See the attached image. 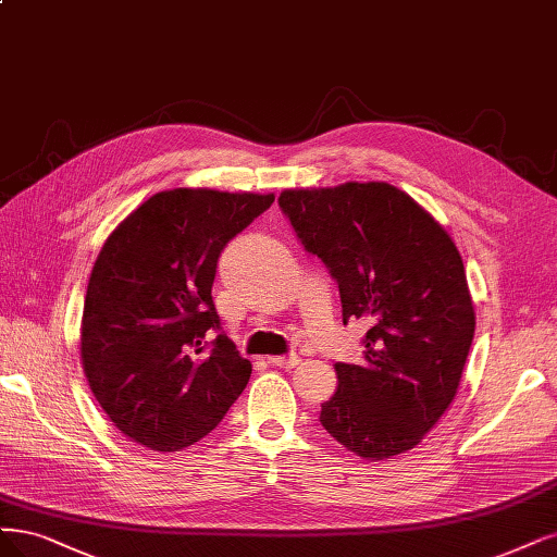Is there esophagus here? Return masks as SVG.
I'll return each instance as SVG.
<instances>
[{"label":"esophagus","mask_w":557,"mask_h":557,"mask_svg":"<svg viewBox=\"0 0 557 557\" xmlns=\"http://www.w3.org/2000/svg\"><path fill=\"white\" fill-rule=\"evenodd\" d=\"M299 361H301V357L299 355H283V357H270V363L272 367H278V369H295V367H299Z\"/></svg>","instance_id":"obj_1"}]
</instances>
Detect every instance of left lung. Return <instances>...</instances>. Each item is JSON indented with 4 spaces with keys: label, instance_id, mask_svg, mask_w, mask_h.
I'll list each match as a JSON object with an SVG mask.
<instances>
[{
    "label": "left lung",
    "instance_id": "8db88e82",
    "mask_svg": "<svg viewBox=\"0 0 557 557\" xmlns=\"http://www.w3.org/2000/svg\"><path fill=\"white\" fill-rule=\"evenodd\" d=\"M278 207L338 283L343 322H371L363 361L336 363L320 424L371 461L412 449L454 400L474 336L461 253L385 182L283 190Z\"/></svg>",
    "mask_w": 557,
    "mask_h": 557
}]
</instances>
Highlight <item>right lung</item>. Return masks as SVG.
<instances>
[{
	"mask_svg": "<svg viewBox=\"0 0 557 557\" xmlns=\"http://www.w3.org/2000/svg\"><path fill=\"white\" fill-rule=\"evenodd\" d=\"M274 196L172 188L103 244L87 285L81 352L89 387L126 437L175 451L219 426L251 377L212 301L230 239Z\"/></svg>",
	"mask_w": 557,
	"mask_h": 557,
	"instance_id": "right-lung-1",
	"label": "right lung"
}]
</instances>
